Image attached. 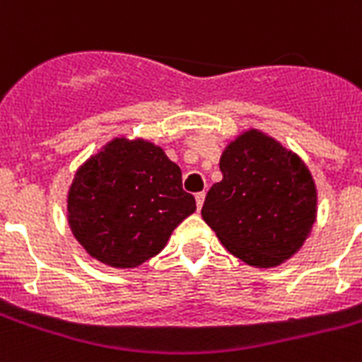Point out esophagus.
<instances>
[{
  "instance_id": "obj_1",
  "label": "esophagus",
  "mask_w": 362,
  "mask_h": 362,
  "mask_svg": "<svg viewBox=\"0 0 362 362\" xmlns=\"http://www.w3.org/2000/svg\"><path fill=\"white\" fill-rule=\"evenodd\" d=\"M204 197H206V193H204V191H201V193H197V195H195L197 208H199V210H201L202 204H204Z\"/></svg>"
}]
</instances>
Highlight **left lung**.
I'll return each instance as SVG.
<instances>
[{"instance_id": "8db88e82", "label": "left lung", "mask_w": 362, "mask_h": 362, "mask_svg": "<svg viewBox=\"0 0 362 362\" xmlns=\"http://www.w3.org/2000/svg\"><path fill=\"white\" fill-rule=\"evenodd\" d=\"M223 180L204 199L202 217L243 262L283 264L307 240L316 219V187L298 156L251 130L221 156Z\"/></svg>"}]
</instances>
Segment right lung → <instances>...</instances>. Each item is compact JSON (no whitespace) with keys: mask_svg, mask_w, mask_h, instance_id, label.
Instances as JSON below:
<instances>
[{"mask_svg":"<svg viewBox=\"0 0 362 362\" xmlns=\"http://www.w3.org/2000/svg\"><path fill=\"white\" fill-rule=\"evenodd\" d=\"M195 210L180 167L141 139L107 143L76 173L69 191L76 240L111 267H135L156 257Z\"/></svg>","mask_w":362,"mask_h":362,"instance_id":"1","label":"right lung"}]
</instances>
